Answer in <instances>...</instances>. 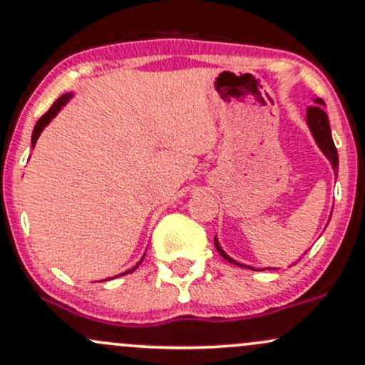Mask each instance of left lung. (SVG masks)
<instances>
[{
    "instance_id": "obj_1",
    "label": "left lung",
    "mask_w": 365,
    "mask_h": 365,
    "mask_svg": "<svg viewBox=\"0 0 365 365\" xmlns=\"http://www.w3.org/2000/svg\"><path fill=\"white\" fill-rule=\"evenodd\" d=\"M313 101L317 103V105L308 106V110H306V124H308L309 131H312L314 141H317V145H318V148H320V150L324 152V155L327 157L329 160H331L332 170H334L336 176H337V168H339V157H337L336 145H334V141H332L331 125H329L327 113L324 112L325 103L322 101L320 98L313 99ZM215 247H217L218 253H220V255L224 257L225 260H229V262L234 264V266H243V264L236 262V260L231 259L227 253L222 250V247L218 245L217 237H215ZM245 267H248V266H245ZM248 269H253V267H248Z\"/></svg>"
}]
</instances>
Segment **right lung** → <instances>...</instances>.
<instances>
[{"instance_id":"add662e5","label":"right lung","mask_w":365,"mask_h":365,"mask_svg":"<svg viewBox=\"0 0 365 365\" xmlns=\"http://www.w3.org/2000/svg\"><path fill=\"white\" fill-rule=\"evenodd\" d=\"M71 98H73V92H68V94H63V96H61V98H59V99H57V101H56V103H53V105L51 106V110H48V112H47V113H45V115H43V117H41V118H40V120H38V122H36V125H34V129H33V136H31V145H33V147H34V145H36V140H38V136H40V134H41V131H43V129H45V128H47V125H48V124H51V120H52V118H53V117H56V115L61 112V108H63V106H64V105H66V103H68V101H70V99H71ZM143 259H145V255H143ZM143 259H141V260H143ZM141 260H140V262H138V264H136V266H134V267H133V269L125 271V273H122V274H128V273H133V271H134V269H136V267H138V266H140V264H141ZM103 282H105V279H103Z\"/></svg>"}]
</instances>
